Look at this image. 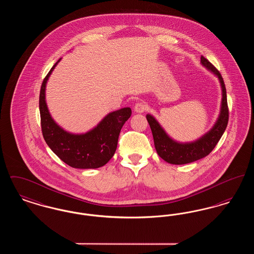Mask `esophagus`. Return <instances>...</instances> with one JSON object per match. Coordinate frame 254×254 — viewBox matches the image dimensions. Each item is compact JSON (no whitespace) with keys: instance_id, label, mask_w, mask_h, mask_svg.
Listing matches in <instances>:
<instances>
[{"instance_id":"34e87169","label":"esophagus","mask_w":254,"mask_h":254,"mask_svg":"<svg viewBox=\"0 0 254 254\" xmlns=\"http://www.w3.org/2000/svg\"><path fill=\"white\" fill-rule=\"evenodd\" d=\"M145 108H146V107H145V105L144 103L139 102V103L135 104L134 110H135V112H137V113H143L145 110Z\"/></svg>"}]
</instances>
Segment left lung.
I'll return each mask as SVG.
<instances>
[{
  "instance_id": "obj_1",
  "label": "left lung",
  "mask_w": 254,
  "mask_h": 254,
  "mask_svg": "<svg viewBox=\"0 0 254 254\" xmlns=\"http://www.w3.org/2000/svg\"><path fill=\"white\" fill-rule=\"evenodd\" d=\"M201 64L209 72L217 77L222 89L220 113L215 124L207 132L193 142L181 143L172 139L152 115L146 114V120L151 128L158 155L172 165L190 164L207 156L217 145L228 126L229 109L224 80L217 69L203 56H201Z\"/></svg>"
}]
</instances>
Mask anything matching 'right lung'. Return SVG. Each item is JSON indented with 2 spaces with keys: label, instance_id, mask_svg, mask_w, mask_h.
<instances>
[{
  "label": "right lung",
  "instance_id": "right-lung-1",
  "mask_svg": "<svg viewBox=\"0 0 254 254\" xmlns=\"http://www.w3.org/2000/svg\"><path fill=\"white\" fill-rule=\"evenodd\" d=\"M61 59L52 66L41 86L39 108L43 136L49 148L63 162L74 169H98L113 157L124 124L131 115L130 108H123L106 115L96 127L85 133L64 130L54 121L46 101L49 76Z\"/></svg>",
  "mask_w": 254,
  "mask_h": 254
}]
</instances>
